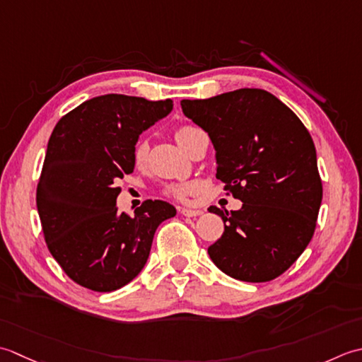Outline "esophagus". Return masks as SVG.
Here are the masks:
<instances>
[{
	"mask_svg": "<svg viewBox=\"0 0 362 362\" xmlns=\"http://www.w3.org/2000/svg\"><path fill=\"white\" fill-rule=\"evenodd\" d=\"M180 212L182 214L184 217H198V216H202V211H198V209H189V208H181L180 209Z\"/></svg>",
	"mask_w": 362,
	"mask_h": 362,
	"instance_id": "obj_1",
	"label": "esophagus"
}]
</instances>
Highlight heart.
I'll return each instance as SVG.
<instances>
[{"instance_id":"b5f03b06","label":"heart","mask_w":362,"mask_h":362,"mask_svg":"<svg viewBox=\"0 0 362 362\" xmlns=\"http://www.w3.org/2000/svg\"><path fill=\"white\" fill-rule=\"evenodd\" d=\"M197 131H200V129L190 127V124H181V127L175 129L173 137L176 142H178V145L186 150L192 136H194ZM148 151H150L148 142H146V140H139V142L134 145V150H132V160H134L136 167H139V168L145 167L146 160H148ZM195 190H197V184L184 181V182L168 184V186L164 187V194L167 197L175 198V200L184 202V200H187V198L194 194Z\"/></svg>"}]
</instances>
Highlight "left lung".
Masks as SVG:
<instances>
[{"instance_id": "obj_1", "label": "left lung", "mask_w": 362, "mask_h": 362, "mask_svg": "<svg viewBox=\"0 0 362 362\" xmlns=\"http://www.w3.org/2000/svg\"><path fill=\"white\" fill-rule=\"evenodd\" d=\"M182 112L208 132L217 178L239 211L211 206L225 231L208 248L231 278L265 283L283 275L315 231L322 180L306 127L275 95L239 88L208 100H182Z\"/></svg>"}]
</instances>
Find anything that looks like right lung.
<instances>
[{"label": "right lung", "instance_id": "obj_1", "mask_svg": "<svg viewBox=\"0 0 362 362\" xmlns=\"http://www.w3.org/2000/svg\"><path fill=\"white\" fill-rule=\"evenodd\" d=\"M172 100L109 93L84 101L53 129L37 184L43 238L76 284L112 292L132 281L148 259L158 226L176 209L146 200L134 217L119 212L117 186L134 172L142 131L170 114Z\"/></svg>", "mask_w": 362, "mask_h": 362}]
</instances>
